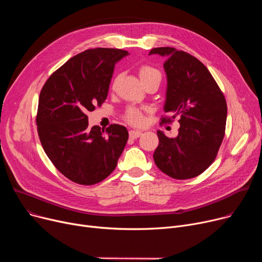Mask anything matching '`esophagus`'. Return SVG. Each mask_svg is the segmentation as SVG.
Instances as JSON below:
<instances>
[{
	"instance_id": "esophagus-1",
	"label": "esophagus",
	"mask_w": 262,
	"mask_h": 262,
	"mask_svg": "<svg viewBox=\"0 0 262 262\" xmlns=\"http://www.w3.org/2000/svg\"><path fill=\"white\" fill-rule=\"evenodd\" d=\"M142 135V133L140 132V130H133V129H130L129 130V137L132 139H137V138H139V137Z\"/></svg>"
}]
</instances>
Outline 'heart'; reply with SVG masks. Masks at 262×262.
<instances>
[{"label":"heart","mask_w":262,"mask_h":262,"mask_svg":"<svg viewBox=\"0 0 262 262\" xmlns=\"http://www.w3.org/2000/svg\"><path fill=\"white\" fill-rule=\"evenodd\" d=\"M139 76L143 85H145L148 81L161 80V74L157 69L150 67V66H141L139 69ZM125 120L133 124V125H140L143 122V116L139 109L137 108H128L125 113Z\"/></svg>","instance_id":"obj_1"}]
</instances>
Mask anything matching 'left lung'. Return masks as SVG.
<instances>
[{"label":"left lung","instance_id":"left-lung-1","mask_svg":"<svg viewBox=\"0 0 262 262\" xmlns=\"http://www.w3.org/2000/svg\"><path fill=\"white\" fill-rule=\"evenodd\" d=\"M166 58L167 92L164 113L171 122L180 117L175 138L157 130L159 144L154 161L160 171L175 180H189L202 174L216 157L224 135L227 105L214 78L198 58L174 48H155L149 55Z\"/></svg>","mask_w":262,"mask_h":262}]
</instances>
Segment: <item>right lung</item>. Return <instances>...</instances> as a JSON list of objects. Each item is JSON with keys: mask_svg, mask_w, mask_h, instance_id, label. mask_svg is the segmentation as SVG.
<instances>
[{"mask_svg": "<svg viewBox=\"0 0 262 262\" xmlns=\"http://www.w3.org/2000/svg\"><path fill=\"white\" fill-rule=\"evenodd\" d=\"M127 55L119 49L86 50L55 71L41 89L36 118L40 142L55 168L76 184L104 181L126 145L125 127L90 128L86 114L105 102L115 64Z\"/></svg>", "mask_w": 262, "mask_h": 262, "instance_id": "1", "label": "right lung"}]
</instances>
